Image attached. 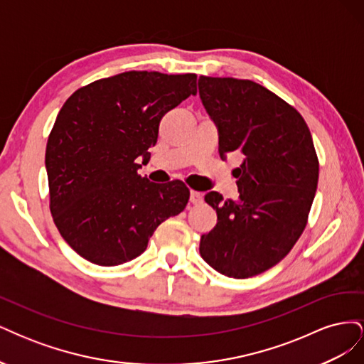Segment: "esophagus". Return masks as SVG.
Masks as SVG:
<instances>
[{
  "label": "esophagus",
  "instance_id": "esophagus-1",
  "mask_svg": "<svg viewBox=\"0 0 364 364\" xmlns=\"http://www.w3.org/2000/svg\"><path fill=\"white\" fill-rule=\"evenodd\" d=\"M190 202L193 203V205H200L202 202H203V194L202 193H199V191H191L190 193Z\"/></svg>",
  "mask_w": 364,
  "mask_h": 364
}]
</instances>
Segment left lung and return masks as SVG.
<instances>
[{"label": "left lung", "mask_w": 364, "mask_h": 364, "mask_svg": "<svg viewBox=\"0 0 364 364\" xmlns=\"http://www.w3.org/2000/svg\"><path fill=\"white\" fill-rule=\"evenodd\" d=\"M199 94L218 129L220 156H245L238 200L205 196L217 225L202 235L200 255L229 278L255 277L287 255L306 226L318 181L313 138L294 107L252 80L200 75Z\"/></svg>", "instance_id": "left-lung-1"}]
</instances>
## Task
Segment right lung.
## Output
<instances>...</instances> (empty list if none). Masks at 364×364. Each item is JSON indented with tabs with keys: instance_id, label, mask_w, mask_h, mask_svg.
<instances>
[{
	"instance_id": "add662e5",
	"label": "right lung",
	"mask_w": 364,
	"mask_h": 364,
	"mask_svg": "<svg viewBox=\"0 0 364 364\" xmlns=\"http://www.w3.org/2000/svg\"><path fill=\"white\" fill-rule=\"evenodd\" d=\"M196 74L127 71L77 90L47 142L50 211L85 259L111 267L139 257L156 228L182 213L183 182L156 185L138 168L156 144L159 121L197 94Z\"/></svg>"
}]
</instances>
